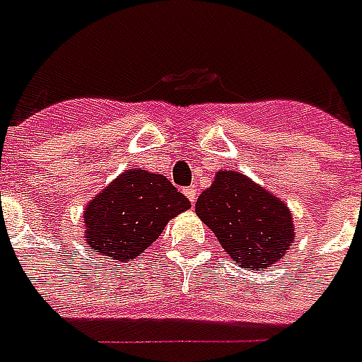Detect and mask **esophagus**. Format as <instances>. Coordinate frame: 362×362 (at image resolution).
Returning <instances> with one entry per match:
<instances>
[{"label":"esophagus","mask_w":362,"mask_h":362,"mask_svg":"<svg viewBox=\"0 0 362 362\" xmlns=\"http://www.w3.org/2000/svg\"><path fill=\"white\" fill-rule=\"evenodd\" d=\"M184 194H186V197H188L189 202L195 203V199H197V189H195L194 186H189V188L184 189Z\"/></svg>","instance_id":"34e87169"}]
</instances>
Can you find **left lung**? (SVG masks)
I'll use <instances>...</instances> for the list:
<instances>
[{
	"instance_id": "obj_1",
	"label": "left lung",
	"mask_w": 362,
	"mask_h": 362,
	"mask_svg": "<svg viewBox=\"0 0 362 362\" xmlns=\"http://www.w3.org/2000/svg\"><path fill=\"white\" fill-rule=\"evenodd\" d=\"M195 215L242 269H267L282 259L296 240L290 207L238 170L215 174L213 184L195 202Z\"/></svg>"
}]
</instances>
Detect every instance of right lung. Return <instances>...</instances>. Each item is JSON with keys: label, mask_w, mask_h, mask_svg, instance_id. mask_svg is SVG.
<instances>
[{"label": "right lung", "mask_w": 362, "mask_h": 362, "mask_svg": "<svg viewBox=\"0 0 362 362\" xmlns=\"http://www.w3.org/2000/svg\"><path fill=\"white\" fill-rule=\"evenodd\" d=\"M192 207L163 174L128 168L84 209L88 247L113 263L140 257L170 218Z\"/></svg>", "instance_id": "1"}]
</instances>
